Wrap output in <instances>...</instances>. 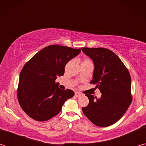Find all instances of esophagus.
I'll return each instance as SVG.
<instances>
[{
    "label": "esophagus",
    "mask_w": 146,
    "mask_h": 146,
    "mask_svg": "<svg viewBox=\"0 0 146 146\" xmlns=\"http://www.w3.org/2000/svg\"><path fill=\"white\" fill-rule=\"evenodd\" d=\"M75 95L76 97H80V96H81V93L80 92H75Z\"/></svg>",
    "instance_id": "esophagus-1"
}]
</instances>
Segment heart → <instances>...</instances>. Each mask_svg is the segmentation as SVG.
I'll use <instances>...</instances> for the list:
<instances>
[{
  "label": "heart",
  "instance_id": "1",
  "mask_svg": "<svg viewBox=\"0 0 146 146\" xmlns=\"http://www.w3.org/2000/svg\"><path fill=\"white\" fill-rule=\"evenodd\" d=\"M91 62V60H90V59H88V58H86V59H85L84 60L83 62Z\"/></svg>",
  "mask_w": 146,
  "mask_h": 146
}]
</instances>
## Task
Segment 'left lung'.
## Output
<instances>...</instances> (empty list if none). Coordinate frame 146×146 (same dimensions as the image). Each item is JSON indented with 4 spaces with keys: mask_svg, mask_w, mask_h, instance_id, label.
Segmentation results:
<instances>
[{
    "mask_svg": "<svg viewBox=\"0 0 146 146\" xmlns=\"http://www.w3.org/2000/svg\"><path fill=\"white\" fill-rule=\"evenodd\" d=\"M82 50L95 64L90 84H95L102 93L99 99L92 95H86L90 102L82 108V111L95 125L109 126L121 118L131 103L129 72L119 57L110 49L82 48Z\"/></svg>",
    "mask_w": 146,
    "mask_h": 146,
    "instance_id": "1",
    "label": "left lung"
}]
</instances>
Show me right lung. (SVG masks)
I'll list each match as a JSON object with an SVG mask.
<instances>
[{"instance_id":"right-lung-1","label":"right lung","mask_w":146,"mask_h":146,"mask_svg":"<svg viewBox=\"0 0 146 146\" xmlns=\"http://www.w3.org/2000/svg\"><path fill=\"white\" fill-rule=\"evenodd\" d=\"M81 49L67 46L46 47L27 62L20 74L17 98L22 109L36 121H46L60 111L64 102L75 93L61 90L55 80Z\"/></svg>"}]
</instances>
